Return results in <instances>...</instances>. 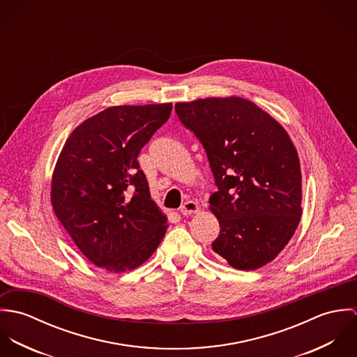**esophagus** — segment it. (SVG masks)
Segmentation results:
<instances>
[{
	"label": "esophagus",
	"mask_w": 357,
	"mask_h": 357,
	"mask_svg": "<svg viewBox=\"0 0 357 357\" xmlns=\"http://www.w3.org/2000/svg\"><path fill=\"white\" fill-rule=\"evenodd\" d=\"M198 211H199V206H198L197 202H194V201H187L185 204L180 207V213L183 215H190V214L198 213Z\"/></svg>",
	"instance_id": "34e87169"
}]
</instances>
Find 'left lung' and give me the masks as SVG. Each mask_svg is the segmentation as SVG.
Masks as SVG:
<instances>
[{"instance_id":"left-lung-1","label":"left lung","mask_w":357,"mask_h":357,"mask_svg":"<svg viewBox=\"0 0 357 357\" xmlns=\"http://www.w3.org/2000/svg\"><path fill=\"white\" fill-rule=\"evenodd\" d=\"M204 146L217 185L210 210L220 224L213 250L241 271L279 255L303 214L298 153L283 126L242 98L174 105Z\"/></svg>"}]
</instances>
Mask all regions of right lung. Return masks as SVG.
<instances>
[{
  "instance_id": "add662e5",
  "label": "right lung",
  "mask_w": 357,
  "mask_h": 357,
  "mask_svg": "<svg viewBox=\"0 0 357 357\" xmlns=\"http://www.w3.org/2000/svg\"><path fill=\"white\" fill-rule=\"evenodd\" d=\"M172 108L108 107L73 130L56 162L54 214L82 255L109 272L140 266L167 229L137 156Z\"/></svg>"
}]
</instances>
